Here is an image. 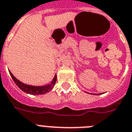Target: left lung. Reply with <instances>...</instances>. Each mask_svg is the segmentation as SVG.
<instances>
[{
    "mask_svg": "<svg viewBox=\"0 0 132 132\" xmlns=\"http://www.w3.org/2000/svg\"><path fill=\"white\" fill-rule=\"evenodd\" d=\"M87 93H88V92H87ZM101 94H103V93H101ZM99 94H98V95H99ZM94 95H97V94H94Z\"/></svg>",
    "mask_w": 132,
    "mask_h": 132,
    "instance_id": "8db88e82",
    "label": "left lung"
}]
</instances>
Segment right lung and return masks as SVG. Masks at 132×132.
Segmentation results:
<instances>
[{"mask_svg":"<svg viewBox=\"0 0 132 132\" xmlns=\"http://www.w3.org/2000/svg\"><path fill=\"white\" fill-rule=\"evenodd\" d=\"M9 71V73L11 76V78H13V81H15V83L16 84L17 86L24 92L29 94H32V95L44 94L50 92L54 87L56 81V75H55L54 78H53V81H51V83L50 84L46 85V86H31V85H28L22 83L21 81H19V79H17V78H15L10 71Z\"/></svg>","mask_w":132,"mask_h":132,"instance_id":"right-lung-1","label":"right lung"}]
</instances>
